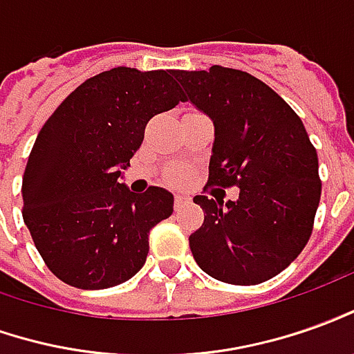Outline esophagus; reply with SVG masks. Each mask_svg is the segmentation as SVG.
<instances>
[{"instance_id": "esophagus-1", "label": "esophagus", "mask_w": 354, "mask_h": 354, "mask_svg": "<svg viewBox=\"0 0 354 354\" xmlns=\"http://www.w3.org/2000/svg\"><path fill=\"white\" fill-rule=\"evenodd\" d=\"M189 202H191L189 196H185V194H175V202H173V206H175V209H181L185 208Z\"/></svg>"}]
</instances>
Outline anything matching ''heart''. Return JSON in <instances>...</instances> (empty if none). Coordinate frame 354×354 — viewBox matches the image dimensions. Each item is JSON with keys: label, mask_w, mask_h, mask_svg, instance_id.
Returning a JSON list of instances; mask_svg holds the SVG:
<instances>
[{"label": "heart", "mask_w": 354, "mask_h": 354, "mask_svg": "<svg viewBox=\"0 0 354 354\" xmlns=\"http://www.w3.org/2000/svg\"><path fill=\"white\" fill-rule=\"evenodd\" d=\"M189 179V173L185 171L183 167H173L171 171L167 173V181L171 185H185Z\"/></svg>", "instance_id": "b5f03b06"}]
</instances>
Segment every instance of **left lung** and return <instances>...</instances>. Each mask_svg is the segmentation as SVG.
I'll use <instances>...</instances> for the list:
<instances>
[{
    "label": "left lung",
    "mask_w": 354,
    "mask_h": 354,
    "mask_svg": "<svg viewBox=\"0 0 354 354\" xmlns=\"http://www.w3.org/2000/svg\"><path fill=\"white\" fill-rule=\"evenodd\" d=\"M173 75L216 127L204 191L239 187L237 202L194 196L204 223L189 237L192 256L223 283L268 281L312 235L322 194L316 148L291 106L245 71L214 65Z\"/></svg>",
    "instance_id": "left-lung-1"
}]
</instances>
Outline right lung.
I'll return each mask as SVG.
<instances>
[{
  "instance_id": "1",
  "label": "right lung",
  "mask_w": 354,
  "mask_h": 354,
  "mask_svg": "<svg viewBox=\"0 0 354 354\" xmlns=\"http://www.w3.org/2000/svg\"><path fill=\"white\" fill-rule=\"evenodd\" d=\"M173 71L115 67L86 79L36 136L23 175V219L46 266L77 289H107L145 266L148 235L173 194L117 183L148 121L183 102Z\"/></svg>"
}]
</instances>
